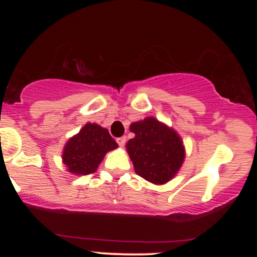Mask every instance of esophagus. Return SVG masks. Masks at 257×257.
Segmentation results:
<instances>
[{
    "mask_svg": "<svg viewBox=\"0 0 257 257\" xmlns=\"http://www.w3.org/2000/svg\"><path fill=\"white\" fill-rule=\"evenodd\" d=\"M125 141H126V138L125 137H122V138L117 139V144H118L120 147H123V146L125 145Z\"/></svg>",
    "mask_w": 257,
    "mask_h": 257,
    "instance_id": "esophagus-1",
    "label": "esophagus"
}]
</instances>
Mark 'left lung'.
Returning a JSON list of instances; mask_svg holds the SVG:
<instances>
[{"mask_svg": "<svg viewBox=\"0 0 257 257\" xmlns=\"http://www.w3.org/2000/svg\"><path fill=\"white\" fill-rule=\"evenodd\" d=\"M129 129L135 138L125 147L135 173L156 185L172 180L185 159V147L178 133L153 117L132 123Z\"/></svg>", "mask_w": 257, "mask_h": 257, "instance_id": "8db88e82", "label": "left lung"}]
</instances>
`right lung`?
<instances>
[{"mask_svg": "<svg viewBox=\"0 0 257 257\" xmlns=\"http://www.w3.org/2000/svg\"><path fill=\"white\" fill-rule=\"evenodd\" d=\"M116 141L107 129L95 123H87L66 143L63 152V163L70 173L89 175L96 172L99 164L108 151L117 149Z\"/></svg>", "mask_w": 257, "mask_h": 257, "instance_id": "1", "label": "right lung"}]
</instances>
